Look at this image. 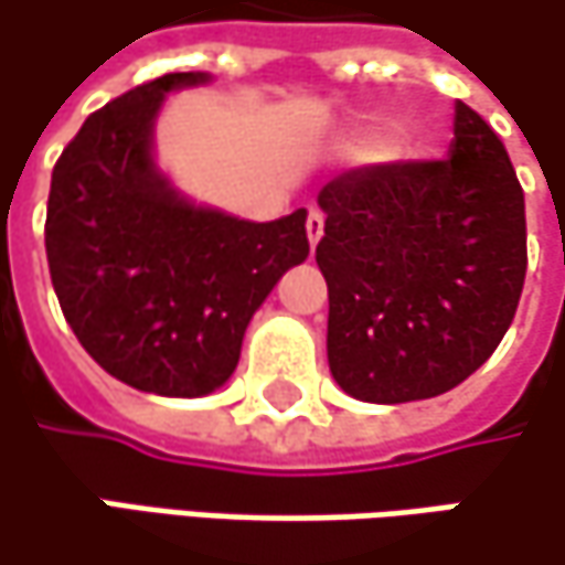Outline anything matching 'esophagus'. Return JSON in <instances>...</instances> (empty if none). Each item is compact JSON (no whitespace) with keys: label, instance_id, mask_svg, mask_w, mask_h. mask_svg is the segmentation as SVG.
<instances>
[{"label":"esophagus","instance_id":"obj_1","mask_svg":"<svg viewBox=\"0 0 565 565\" xmlns=\"http://www.w3.org/2000/svg\"><path fill=\"white\" fill-rule=\"evenodd\" d=\"M320 235H323V213L320 210H310L307 213V238H310V245H317Z\"/></svg>","mask_w":565,"mask_h":565}]
</instances>
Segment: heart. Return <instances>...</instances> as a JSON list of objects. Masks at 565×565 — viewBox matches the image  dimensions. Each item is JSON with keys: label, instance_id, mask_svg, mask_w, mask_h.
Masks as SVG:
<instances>
[{"label": "heart", "instance_id": "1", "mask_svg": "<svg viewBox=\"0 0 565 565\" xmlns=\"http://www.w3.org/2000/svg\"><path fill=\"white\" fill-rule=\"evenodd\" d=\"M359 154H362V158H375V154H379V148H375V145H362V148H359Z\"/></svg>", "mask_w": 565, "mask_h": 565}]
</instances>
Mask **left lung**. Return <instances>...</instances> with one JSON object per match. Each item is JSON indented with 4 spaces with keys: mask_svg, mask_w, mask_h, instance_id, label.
<instances>
[{
    "mask_svg": "<svg viewBox=\"0 0 565 565\" xmlns=\"http://www.w3.org/2000/svg\"><path fill=\"white\" fill-rule=\"evenodd\" d=\"M317 200L327 352L345 394L424 401L486 365L524 290L527 220L514 164L476 109L456 103L449 158L355 168Z\"/></svg>",
    "mask_w": 565,
    "mask_h": 565,
    "instance_id": "obj_1",
    "label": "left lung"
}]
</instances>
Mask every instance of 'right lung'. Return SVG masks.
I'll return each mask as SVG.
<instances>
[{
	"label": "right lung",
	"mask_w": 565,
	"mask_h": 565,
	"mask_svg": "<svg viewBox=\"0 0 565 565\" xmlns=\"http://www.w3.org/2000/svg\"><path fill=\"white\" fill-rule=\"evenodd\" d=\"M203 74H164L96 109L51 174L47 268L79 345L119 382L200 397L238 365L252 313L310 255L307 210L245 223L196 210L151 161L168 89Z\"/></svg>",
	"instance_id": "add662e5"
}]
</instances>
